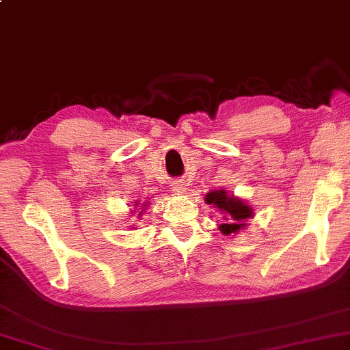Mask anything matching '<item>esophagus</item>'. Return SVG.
<instances>
[{
  "instance_id": "obj_1",
  "label": "esophagus",
  "mask_w": 350,
  "mask_h": 350,
  "mask_svg": "<svg viewBox=\"0 0 350 350\" xmlns=\"http://www.w3.org/2000/svg\"><path fill=\"white\" fill-rule=\"evenodd\" d=\"M172 190H174L176 193H184L185 190H187V184H185L183 179L174 180V183H172Z\"/></svg>"
}]
</instances>
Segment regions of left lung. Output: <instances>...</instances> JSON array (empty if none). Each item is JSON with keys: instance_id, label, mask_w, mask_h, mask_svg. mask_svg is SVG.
<instances>
[{"instance_id": "8db88e82", "label": "left lung", "mask_w": 350, "mask_h": 350, "mask_svg": "<svg viewBox=\"0 0 350 350\" xmlns=\"http://www.w3.org/2000/svg\"><path fill=\"white\" fill-rule=\"evenodd\" d=\"M204 202L213 204L224 214V224L219 226V230L224 235L237 234V232L245 229L246 219L253 217V208L248 206L243 200L229 195L226 190H214L204 195Z\"/></svg>"}]
</instances>
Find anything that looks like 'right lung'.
Returning <instances> with one entry per match:
<instances>
[{"mask_svg": "<svg viewBox=\"0 0 350 350\" xmlns=\"http://www.w3.org/2000/svg\"><path fill=\"white\" fill-rule=\"evenodd\" d=\"M137 204H139V203H137ZM146 204H147V203H146ZM146 204H144V206H146ZM141 213H142V211H141ZM141 213H139V216H141Z\"/></svg>", "mask_w": 350, "mask_h": 350, "instance_id": "add662e5", "label": "right lung"}]
</instances>
